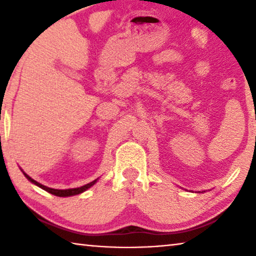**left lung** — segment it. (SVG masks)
<instances>
[{
    "label": "left lung",
    "mask_w": 256,
    "mask_h": 256,
    "mask_svg": "<svg viewBox=\"0 0 256 256\" xmlns=\"http://www.w3.org/2000/svg\"><path fill=\"white\" fill-rule=\"evenodd\" d=\"M203 192H206V190H203ZM198 193H200V192H198Z\"/></svg>",
    "instance_id": "8db88e82"
}]
</instances>
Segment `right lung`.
Instances as JSON below:
<instances>
[{
  "label": "right lung",
  "instance_id": "obj_1",
  "mask_svg": "<svg viewBox=\"0 0 256 256\" xmlns=\"http://www.w3.org/2000/svg\"><path fill=\"white\" fill-rule=\"evenodd\" d=\"M21 172H24V175L26 176V178H27L29 182H32V184L37 185L38 188H42V190H45L46 192H48V193H50V194H53V196H60V198H66V196H78V194H81V193H84V192H86V190L92 188V185L96 184L97 182H98V180H99V178L94 180H92V182H90V183H88V184H86V185H84V186H80V188H66V190H58V188H47V186L42 185V184H40V183H38V182H36V180H32V177H30L29 175L26 174V172H24L22 170H21Z\"/></svg>",
  "mask_w": 256,
  "mask_h": 256
}]
</instances>
